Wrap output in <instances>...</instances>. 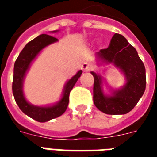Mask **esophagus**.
<instances>
[{
    "label": "esophagus",
    "mask_w": 157,
    "mask_h": 157,
    "mask_svg": "<svg viewBox=\"0 0 157 157\" xmlns=\"http://www.w3.org/2000/svg\"><path fill=\"white\" fill-rule=\"evenodd\" d=\"M81 68H82V71H91L92 69V64H90L89 62H85V63L82 64Z\"/></svg>",
    "instance_id": "34e87169"
}]
</instances>
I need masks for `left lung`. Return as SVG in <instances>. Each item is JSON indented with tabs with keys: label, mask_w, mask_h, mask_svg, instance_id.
<instances>
[{
	"label": "left lung",
	"mask_w": 157,
	"mask_h": 157,
	"mask_svg": "<svg viewBox=\"0 0 157 157\" xmlns=\"http://www.w3.org/2000/svg\"><path fill=\"white\" fill-rule=\"evenodd\" d=\"M97 56L105 62L113 63L120 68L127 79L126 85L113 92L112 97H106L102 91V80L92 72L94 77L93 102L98 109L107 114L118 115L130 112L137 104L145 90V68L138 53L121 34L113 36L109 47L102 48Z\"/></svg>",
	"instance_id": "obj_1"
}]
</instances>
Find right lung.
I'll return each instance as SVG.
<instances>
[{
	"mask_svg": "<svg viewBox=\"0 0 157 157\" xmlns=\"http://www.w3.org/2000/svg\"><path fill=\"white\" fill-rule=\"evenodd\" d=\"M57 40L58 39L48 34L39 35L26 44L19 54L14 64L12 93L16 102L18 105L19 109L25 114L38 122L48 121L50 119L62 115L65 112L68 107L70 92L82 73V71H79L76 75H74L71 80H69L65 86L61 100L56 105L52 107H37L29 104L26 101L22 92V82L27 70L29 69L31 62L33 60V59L37 56L42 48Z\"/></svg>",
	"mask_w": 157,
	"mask_h": 157,
	"instance_id": "1",
	"label": "right lung"
}]
</instances>
